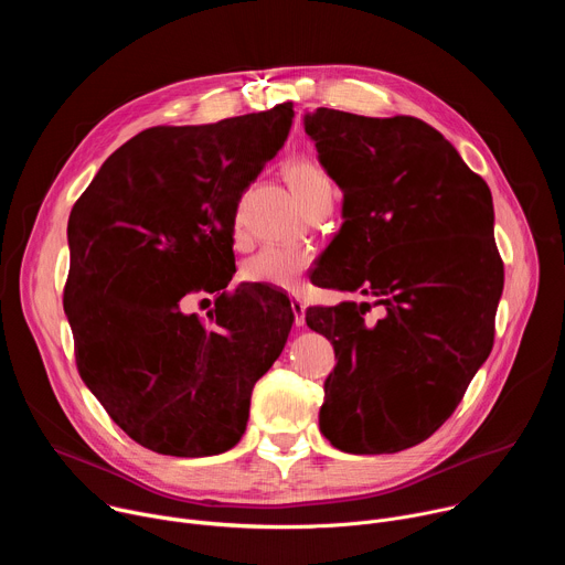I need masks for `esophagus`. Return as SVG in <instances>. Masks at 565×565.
I'll return each mask as SVG.
<instances>
[{
	"label": "esophagus",
	"mask_w": 565,
	"mask_h": 565,
	"mask_svg": "<svg viewBox=\"0 0 565 565\" xmlns=\"http://www.w3.org/2000/svg\"><path fill=\"white\" fill-rule=\"evenodd\" d=\"M290 308L295 312V327L303 329L306 327V303L299 297H292L290 299Z\"/></svg>",
	"instance_id": "obj_1"
}]
</instances>
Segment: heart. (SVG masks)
Returning <instances> with one entry per match:
<instances>
[{"instance_id": "obj_1", "label": "heart", "mask_w": 565, "mask_h": 565, "mask_svg": "<svg viewBox=\"0 0 565 565\" xmlns=\"http://www.w3.org/2000/svg\"><path fill=\"white\" fill-rule=\"evenodd\" d=\"M286 181L299 203L308 210L319 199L333 194L329 177L312 160H295L286 168ZM310 264V255L292 246H268L250 257L244 266V277L253 284H268L284 290H297L301 275Z\"/></svg>"}]
</instances>
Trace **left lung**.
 Returning <instances> with one entry per match:
<instances>
[{
    "label": "left lung",
    "mask_w": 565,
    "mask_h": 565,
    "mask_svg": "<svg viewBox=\"0 0 565 565\" xmlns=\"http://www.w3.org/2000/svg\"><path fill=\"white\" fill-rule=\"evenodd\" d=\"M303 129L344 194L310 279L366 297L306 310L338 358L319 431L347 454H395L454 414L492 351L503 292L492 192L420 118L319 107ZM373 305L377 320L363 317Z\"/></svg>",
    "instance_id": "left-lung-1"
}]
</instances>
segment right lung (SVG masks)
<instances>
[{
    "label": "right lung",
    "mask_w": 565,
    "mask_h": 565,
    "mask_svg": "<svg viewBox=\"0 0 565 565\" xmlns=\"http://www.w3.org/2000/svg\"><path fill=\"white\" fill-rule=\"evenodd\" d=\"M292 118L281 103L212 125L145 129L71 210L64 312L79 377L156 454L232 449L255 382L284 351L295 319L284 292L236 286L218 295L210 321L185 312L183 297L227 288L236 205Z\"/></svg>",
    "instance_id": "add662e5"
}]
</instances>
